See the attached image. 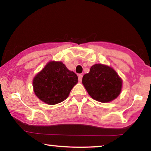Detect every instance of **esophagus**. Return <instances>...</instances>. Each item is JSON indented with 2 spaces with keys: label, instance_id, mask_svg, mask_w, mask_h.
<instances>
[{
  "label": "esophagus",
  "instance_id": "esophagus-1",
  "mask_svg": "<svg viewBox=\"0 0 151 151\" xmlns=\"http://www.w3.org/2000/svg\"><path fill=\"white\" fill-rule=\"evenodd\" d=\"M82 79V74H79V75H78V80H79L80 82H81Z\"/></svg>",
  "mask_w": 151,
  "mask_h": 151
}]
</instances>
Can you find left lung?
Wrapping results in <instances>:
<instances>
[{"instance_id":"left-lung-1","label":"left lung","mask_w":151,"mask_h":151,"mask_svg":"<svg viewBox=\"0 0 151 151\" xmlns=\"http://www.w3.org/2000/svg\"><path fill=\"white\" fill-rule=\"evenodd\" d=\"M82 84L93 99L106 103L120 94L122 80L112 67L96 64L91 67L89 73L84 75Z\"/></svg>"}]
</instances>
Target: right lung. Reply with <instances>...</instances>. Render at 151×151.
<instances>
[{
  "mask_svg": "<svg viewBox=\"0 0 151 151\" xmlns=\"http://www.w3.org/2000/svg\"><path fill=\"white\" fill-rule=\"evenodd\" d=\"M78 76L61 61H50L33 79L36 96L43 102L54 105L69 96L78 83Z\"/></svg>",
  "mask_w": 151,
  "mask_h": 151,
  "instance_id": "right-lung-1",
  "label": "right lung"
}]
</instances>
